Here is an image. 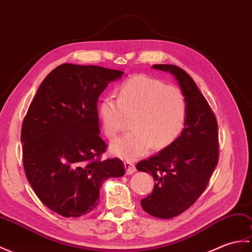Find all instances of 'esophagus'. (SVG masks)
<instances>
[{
  "label": "esophagus",
  "instance_id": "obj_1",
  "mask_svg": "<svg viewBox=\"0 0 252 252\" xmlns=\"http://www.w3.org/2000/svg\"><path fill=\"white\" fill-rule=\"evenodd\" d=\"M125 167H126V174H128V175L135 173V171H136L135 164H134V163H133L132 161H126V162H125Z\"/></svg>",
  "mask_w": 252,
  "mask_h": 252
}]
</instances>
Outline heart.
I'll list each match as a JSON object with an SVG mask.
<instances>
[{"mask_svg": "<svg viewBox=\"0 0 252 252\" xmlns=\"http://www.w3.org/2000/svg\"><path fill=\"white\" fill-rule=\"evenodd\" d=\"M102 130L115 138L131 118L134 131L110 146L113 154L126 160L145 156L153 148L161 149L174 143L183 132L187 118V101L176 86L139 74L119 88L118 99L104 96L97 104Z\"/></svg>", "mask_w": 252, "mask_h": 252, "instance_id": "obj_1", "label": "heart"}]
</instances>
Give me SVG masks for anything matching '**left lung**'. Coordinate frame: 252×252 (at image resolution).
<instances>
[{
	"label": "left lung",
	"mask_w": 252,
	"mask_h": 252,
	"mask_svg": "<svg viewBox=\"0 0 252 252\" xmlns=\"http://www.w3.org/2000/svg\"><path fill=\"white\" fill-rule=\"evenodd\" d=\"M154 67L176 77L187 101L185 128L178 138L136 164L137 171L155 179L151 194L140 201L143 209L156 218L171 219L191 207L209 183L219 160L218 122L188 73L172 64Z\"/></svg>",
	"instance_id": "8db88e82"
}]
</instances>
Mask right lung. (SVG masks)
Instances as JSON below:
<instances>
[{
    "label": "right lung",
    "mask_w": 252,
    "mask_h": 252,
    "mask_svg": "<svg viewBox=\"0 0 252 252\" xmlns=\"http://www.w3.org/2000/svg\"><path fill=\"white\" fill-rule=\"evenodd\" d=\"M124 72L64 63L46 76L21 127L22 161L35 194L52 212L77 218L98 204L105 180L126 173L118 158L102 160L97 99Z\"/></svg>",
    "instance_id": "right-lung-1"
}]
</instances>
